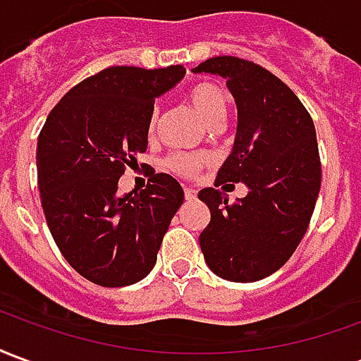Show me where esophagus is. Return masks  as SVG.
<instances>
[{"instance_id":"esophagus-1","label":"esophagus","mask_w":361,"mask_h":361,"mask_svg":"<svg viewBox=\"0 0 361 361\" xmlns=\"http://www.w3.org/2000/svg\"><path fill=\"white\" fill-rule=\"evenodd\" d=\"M183 195H185V201H193V199L197 197V193H195V189L185 188L183 189Z\"/></svg>"}]
</instances>
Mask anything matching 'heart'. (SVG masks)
<instances>
[{
  "label": "heart",
  "instance_id": "obj_1",
  "mask_svg": "<svg viewBox=\"0 0 361 361\" xmlns=\"http://www.w3.org/2000/svg\"><path fill=\"white\" fill-rule=\"evenodd\" d=\"M188 102L191 104V108L201 116L204 123L212 129L220 127V123L226 118L228 100L224 90L220 89L219 85L212 82H201L195 85L193 89L188 92ZM158 119V111H152L149 121V129L154 131ZM207 162V154H193V152H176L172 157L166 160V168L173 173L180 176H195L201 166Z\"/></svg>",
  "mask_w": 361,
  "mask_h": 361
}]
</instances>
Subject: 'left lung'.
<instances>
[{
	"label": "left lung",
	"mask_w": 361,
	"mask_h": 361,
	"mask_svg": "<svg viewBox=\"0 0 361 361\" xmlns=\"http://www.w3.org/2000/svg\"><path fill=\"white\" fill-rule=\"evenodd\" d=\"M191 71L226 79L238 108L234 145L214 185L247 188L232 204L219 189L199 191L211 211L199 235L204 263L220 279L255 282L279 271L307 230L321 189L315 126L300 98L261 66L219 56Z\"/></svg>",
	"instance_id": "1"
}]
</instances>
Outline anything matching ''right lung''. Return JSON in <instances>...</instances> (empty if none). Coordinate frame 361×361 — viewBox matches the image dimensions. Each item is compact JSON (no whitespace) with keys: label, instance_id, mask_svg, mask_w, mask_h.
Segmentation results:
<instances>
[{"label":"right lung","instance_id":"obj_1","mask_svg":"<svg viewBox=\"0 0 361 361\" xmlns=\"http://www.w3.org/2000/svg\"><path fill=\"white\" fill-rule=\"evenodd\" d=\"M185 69L110 67L67 92L44 123L36 170L44 216L69 265L98 286H129L157 265L183 189L150 173L147 189L118 193L126 166L149 145L158 96Z\"/></svg>","mask_w":361,"mask_h":361}]
</instances>
